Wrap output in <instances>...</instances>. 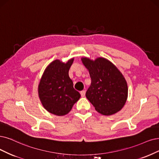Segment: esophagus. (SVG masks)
Returning <instances> with one entry per match:
<instances>
[{
    "instance_id": "1",
    "label": "esophagus",
    "mask_w": 159,
    "mask_h": 159,
    "mask_svg": "<svg viewBox=\"0 0 159 159\" xmlns=\"http://www.w3.org/2000/svg\"><path fill=\"white\" fill-rule=\"evenodd\" d=\"M85 93H86V91H85V90H82V91H80V95H81V96H82V97H84Z\"/></svg>"
}]
</instances>
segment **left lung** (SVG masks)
I'll return each mask as SVG.
<instances>
[{
    "label": "left lung",
    "instance_id": "8db88e82",
    "mask_svg": "<svg viewBox=\"0 0 159 159\" xmlns=\"http://www.w3.org/2000/svg\"><path fill=\"white\" fill-rule=\"evenodd\" d=\"M89 69L91 84L86 97L98 113L111 115L124 106L128 96V86L122 73L114 65L103 57L95 61L82 58Z\"/></svg>",
    "mask_w": 159,
    "mask_h": 159
}]
</instances>
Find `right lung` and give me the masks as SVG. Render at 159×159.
I'll list each match as a JSON object with an SVG mask.
<instances>
[{"mask_svg":"<svg viewBox=\"0 0 159 159\" xmlns=\"http://www.w3.org/2000/svg\"><path fill=\"white\" fill-rule=\"evenodd\" d=\"M74 59L66 63L52 61L45 69L39 85V96L43 107L52 114L63 116L71 110L80 98L69 76Z\"/></svg>","mask_w":159,"mask_h":159,"instance_id":"add662e5","label":"right lung"}]
</instances>
